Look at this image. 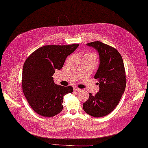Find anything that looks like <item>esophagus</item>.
<instances>
[{"mask_svg":"<svg viewBox=\"0 0 148 148\" xmlns=\"http://www.w3.org/2000/svg\"><path fill=\"white\" fill-rule=\"evenodd\" d=\"M74 90L75 91H77V92H79V91H81V89H80L76 87V86H74Z\"/></svg>","mask_w":148,"mask_h":148,"instance_id":"obj_1","label":"esophagus"}]
</instances>
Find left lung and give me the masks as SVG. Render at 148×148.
Wrapping results in <instances>:
<instances>
[{
    "label": "left lung",
    "mask_w": 148,
    "mask_h": 148,
    "mask_svg": "<svg viewBox=\"0 0 148 148\" xmlns=\"http://www.w3.org/2000/svg\"><path fill=\"white\" fill-rule=\"evenodd\" d=\"M99 54V65L94 78L99 89L83 104L84 111L95 118L110 113L120 101L126 86V74L122 58L116 49L100 41L86 44Z\"/></svg>",
    "instance_id": "8db88e82"
}]
</instances>
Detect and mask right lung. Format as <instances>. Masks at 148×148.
<instances>
[{
    "mask_svg": "<svg viewBox=\"0 0 148 148\" xmlns=\"http://www.w3.org/2000/svg\"><path fill=\"white\" fill-rule=\"evenodd\" d=\"M79 44L48 45L34 51L23 67L22 88L31 108L44 117H52L62 109L64 96L73 92L71 86H62L54 83L55 70H60L66 58Z\"/></svg>",
    "mask_w": 148,
    "mask_h": 148,
    "instance_id": "add662e5",
    "label": "right lung"
}]
</instances>
